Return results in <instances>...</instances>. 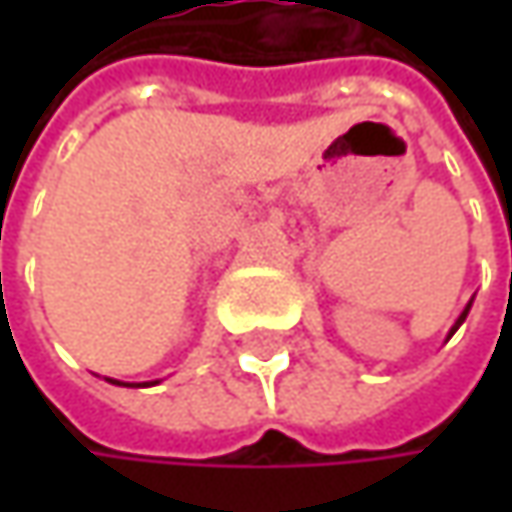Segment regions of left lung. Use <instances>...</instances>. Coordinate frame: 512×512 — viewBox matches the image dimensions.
<instances>
[{"label":"left lung","mask_w":512,"mask_h":512,"mask_svg":"<svg viewBox=\"0 0 512 512\" xmlns=\"http://www.w3.org/2000/svg\"><path fill=\"white\" fill-rule=\"evenodd\" d=\"M470 305H473V302H470ZM470 305L464 307V310H462V316H459V319H456V325H453V330H450V336H453V333H456V330H459V327H462V322H464V319H467V313H470Z\"/></svg>","instance_id":"1"}]
</instances>
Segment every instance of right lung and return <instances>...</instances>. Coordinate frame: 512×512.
Wrapping results in <instances>:
<instances>
[{
	"mask_svg": "<svg viewBox=\"0 0 512 512\" xmlns=\"http://www.w3.org/2000/svg\"><path fill=\"white\" fill-rule=\"evenodd\" d=\"M108 382L110 384H125V382H116V379H108ZM145 384H148V382H145ZM150 384H156V382H150ZM128 387H130V384H128ZM136 387H139V384H136Z\"/></svg>",
	"mask_w": 512,
	"mask_h": 512,
	"instance_id": "add662e5",
	"label": "right lung"
}]
</instances>
